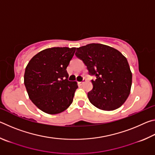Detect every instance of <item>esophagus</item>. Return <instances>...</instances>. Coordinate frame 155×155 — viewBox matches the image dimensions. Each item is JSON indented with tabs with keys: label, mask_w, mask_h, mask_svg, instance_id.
Masks as SVG:
<instances>
[{
	"label": "esophagus",
	"mask_w": 155,
	"mask_h": 155,
	"mask_svg": "<svg viewBox=\"0 0 155 155\" xmlns=\"http://www.w3.org/2000/svg\"><path fill=\"white\" fill-rule=\"evenodd\" d=\"M85 82V80L84 79L83 81H81V82H78V84H79V85H83V83Z\"/></svg>",
	"instance_id": "34e87169"
}]
</instances>
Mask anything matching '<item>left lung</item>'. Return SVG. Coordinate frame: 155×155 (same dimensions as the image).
<instances>
[{
    "mask_svg": "<svg viewBox=\"0 0 155 155\" xmlns=\"http://www.w3.org/2000/svg\"><path fill=\"white\" fill-rule=\"evenodd\" d=\"M75 55L87 66L93 88L87 93L90 103L100 109L113 111L124 103L130 94L132 73L126 57L117 50L101 44L77 48Z\"/></svg>",
    "mask_w": 155,
    "mask_h": 155,
    "instance_id": "obj_1",
    "label": "left lung"
}]
</instances>
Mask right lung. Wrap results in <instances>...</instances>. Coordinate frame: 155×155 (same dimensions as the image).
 <instances>
[{"instance_id":"1","label":"right lung","mask_w":155,"mask_h":155,"mask_svg":"<svg viewBox=\"0 0 155 155\" xmlns=\"http://www.w3.org/2000/svg\"><path fill=\"white\" fill-rule=\"evenodd\" d=\"M76 48L53 47L35 54L25 72V85L35 105L48 114L65 111L72 104L77 82L68 81L66 68Z\"/></svg>"}]
</instances>
